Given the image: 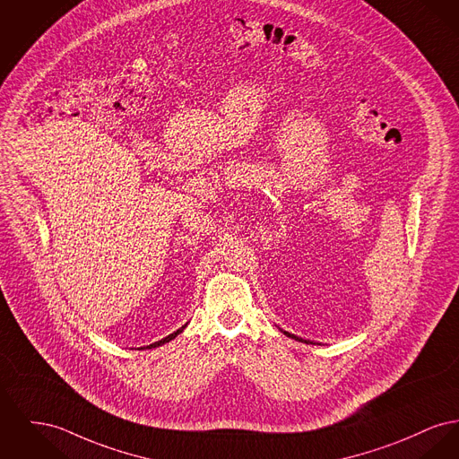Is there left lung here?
Returning a JSON list of instances; mask_svg holds the SVG:
<instances>
[{"label":"left lung","mask_w":459,"mask_h":459,"mask_svg":"<svg viewBox=\"0 0 459 459\" xmlns=\"http://www.w3.org/2000/svg\"><path fill=\"white\" fill-rule=\"evenodd\" d=\"M284 334H288L290 338H295V340H298V342H303V340H299V338H298V336H295V334H290V333H286V331H284ZM305 343H307V342H305Z\"/></svg>","instance_id":"1"}]
</instances>
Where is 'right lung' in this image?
<instances>
[{
  "instance_id": "right-lung-1",
  "label": "right lung",
  "mask_w": 459,
  "mask_h": 459,
  "mask_svg": "<svg viewBox=\"0 0 459 459\" xmlns=\"http://www.w3.org/2000/svg\"><path fill=\"white\" fill-rule=\"evenodd\" d=\"M186 329V325H182L180 329H177L175 333H171L169 336H166V338H162L161 342H156V343H152V345H149V349H156V347H160V345H164V343H168V342H171L175 336H178L182 331Z\"/></svg>"
}]
</instances>
